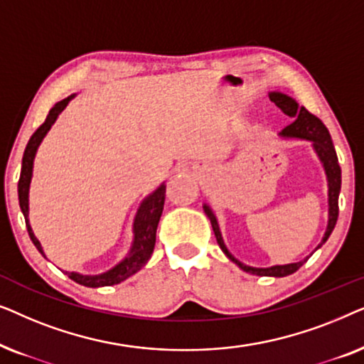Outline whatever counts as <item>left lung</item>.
Masks as SVG:
<instances>
[{"label":"left lung","instance_id":"obj_1","mask_svg":"<svg viewBox=\"0 0 364 364\" xmlns=\"http://www.w3.org/2000/svg\"><path fill=\"white\" fill-rule=\"evenodd\" d=\"M270 99L277 104L278 107L282 109L283 112L288 114V116L293 117V122L290 126H287L283 131L280 132V136L283 137H298V139H306V141L313 142V147L318 156H320L323 167L326 171V177H328V196H330V220H328V228L325 232V237L318 248H320L323 243L328 240V237L331 235L333 228L336 225L338 220V196H340V188H341V168L340 164H338V156L335 151V146H333L331 136L328 132V129L325 124H323L320 119H318L315 114H311L308 109L305 107H298V104L293 101L291 97L285 96L282 92H272ZM203 212L207 213V217L210 218L213 233H215L217 243L218 247L222 248L223 253L230 258L233 263H237L242 270H245L248 273H253V275H260V277H287L295 273L298 268H300L305 260L298 262V263H290V265H277V267H270V268H253V267H247L237 260L235 257L232 255L230 252L227 250L225 243L222 240L220 230H218V223L217 218L213 215V212L208 208V205H203Z\"/></svg>","mask_w":364,"mask_h":364}]
</instances>
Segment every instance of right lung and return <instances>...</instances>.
<instances>
[{
  "instance_id": "add662e5",
  "label": "right lung",
  "mask_w": 364,
  "mask_h": 364,
  "mask_svg": "<svg viewBox=\"0 0 364 364\" xmlns=\"http://www.w3.org/2000/svg\"><path fill=\"white\" fill-rule=\"evenodd\" d=\"M71 97L73 96L59 101L56 106L49 111V114L46 116V121L36 129V132H34L31 139H29L28 146L24 149V154H23L21 176H19V182H18L19 207H21L24 220H26L29 238H31L34 247H36L41 253H43L41 243H39L38 238L34 237L31 225H29L28 222V191H29V182H31L33 159H34V154H36L39 142H41L43 137L46 136V132L49 131V127L53 126V122L56 121L58 114L68 106V102L71 101ZM164 200H166V187L161 186L156 192L152 193V196H149L146 200L142 202V205L139 208L136 215V222H134V245L126 260H122L117 267H114L112 270H109L107 273H102V275L86 277V275H79V273H68V277L76 283H79V285L97 288V287L117 285V283L124 282L126 278L141 270V268L149 262V258H151L154 252V245H156V232H157L159 220H161V215H162Z\"/></svg>"
}]
</instances>
